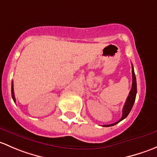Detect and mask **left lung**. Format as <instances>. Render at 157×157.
Masks as SVG:
<instances>
[{
    "instance_id": "left-lung-1",
    "label": "left lung",
    "mask_w": 157,
    "mask_h": 157,
    "mask_svg": "<svg viewBox=\"0 0 157 157\" xmlns=\"http://www.w3.org/2000/svg\"><path fill=\"white\" fill-rule=\"evenodd\" d=\"M132 88H131L130 92H129V94L128 96L126 101H125V105L123 106V109H122V118L119 119L118 122H115L113 124H110V125H104V127H109V126H113V125H116V124L119 123V122H121L122 120H123L124 119L127 117L128 115L129 114V113L131 112L132 109V106H133L134 103L135 101V98H136V94H137V82H136V77H135V71H134L133 66H132Z\"/></svg>"
}]
</instances>
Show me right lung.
<instances>
[{"label": "right lung", "instance_id": "right-lung-1", "mask_svg": "<svg viewBox=\"0 0 157 157\" xmlns=\"http://www.w3.org/2000/svg\"><path fill=\"white\" fill-rule=\"evenodd\" d=\"M11 93H12V98H13V100L14 102H16L15 96H14V92H13V82H12V88H11Z\"/></svg>", "mask_w": 157, "mask_h": 157}]
</instances>
